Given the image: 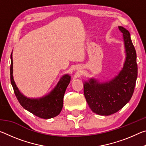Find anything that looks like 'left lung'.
<instances>
[{
    "instance_id": "1",
    "label": "left lung",
    "mask_w": 146,
    "mask_h": 146,
    "mask_svg": "<svg viewBox=\"0 0 146 146\" xmlns=\"http://www.w3.org/2000/svg\"><path fill=\"white\" fill-rule=\"evenodd\" d=\"M123 33L126 60L117 76L106 83L93 79L84 85V94L92 111L100 115L117 113L129 102L134 92L138 75L137 53L126 29L118 26Z\"/></svg>"
}]
</instances>
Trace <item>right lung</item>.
I'll use <instances>...</instances> for the list:
<instances>
[{
	"label": "right lung",
	"mask_w": 146,
	"mask_h": 146,
	"mask_svg": "<svg viewBox=\"0 0 146 146\" xmlns=\"http://www.w3.org/2000/svg\"><path fill=\"white\" fill-rule=\"evenodd\" d=\"M10 79L14 93L17 100L23 107L36 117L44 119L56 117L60 113L63 107L64 95L71 77L68 75L63 76L54 90L40 99H30L24 97L20 93L16 86L13 77V60L11 54Z\"/></svg>",
	"instance_id": "obj_1"
}]
</instances>
